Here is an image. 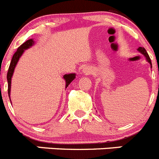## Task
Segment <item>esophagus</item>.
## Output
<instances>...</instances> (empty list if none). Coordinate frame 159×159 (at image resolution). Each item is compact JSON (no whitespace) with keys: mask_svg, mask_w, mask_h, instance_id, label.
<instances>
[{"mask_svg":"<svg viewBox=\"0 0 159 159\" xmlns=\"http://www.w3.org/2000/svg\"><path fill=\"white\" fill-rule=\"evenodd\" d=\"M86 74H87V71H86ZM88 74H89V72H88Z\"/></svg>","mask_w":159,"mask_h":159,"instance_id":"esophagus-1","label":"esophagus"}]
</instances>
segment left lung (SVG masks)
Segmentation results:
<instances>
[{"instance_id": "1", "label": "left lung", "mask_w": 159, "mask_h": 159, "mask_svg": "<svg viewBox=\"0 0 159 159\" xmlns=\"http://www.w3.org/2000/svg\"><path fill=\"white\" fill-rule=\"evenodd\" d=\"M138 51L140 52V53H142V54H143V56H144L145 57H146L147 61H148V63H149L150 64H151V67H152V66H151V59H150V57H149V56H148V52H147L146 49H145L144 48H142V47H139V48H138Z\"/></svg>"}]
</instances>
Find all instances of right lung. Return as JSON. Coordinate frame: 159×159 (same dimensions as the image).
<instances>
[{
  "instance_id": "right-lung-1",
  "label": "right lung",
  "mask_w": 159,
  "mask_h": 159,
  "mask_svg": "<svg viewBox=\"0 0 159 159\" xmlns=\"http://www.w3.org/2000/svg\"><path fill=\"white\" fill-rule=\"evenodd\" d=\"M34 41H33V39H30L28 41H26V42L23 43V44L19 46L18 48L17 51L15 52V54L13 55L12 59H11V63H10L9 68H8V74H7V80H8V96H9L10 99V92H11V77L13 75V73H14L15 67H16V64H17L18 61H19V58L21 57V56L23 55V52L25 51L27 48H30L31 46L34 45ZM76 75L75 74H69V75H64L63 78L66 81V88L70 84L71 81L75 79Z\"/></svg>"
}]
</instances>
